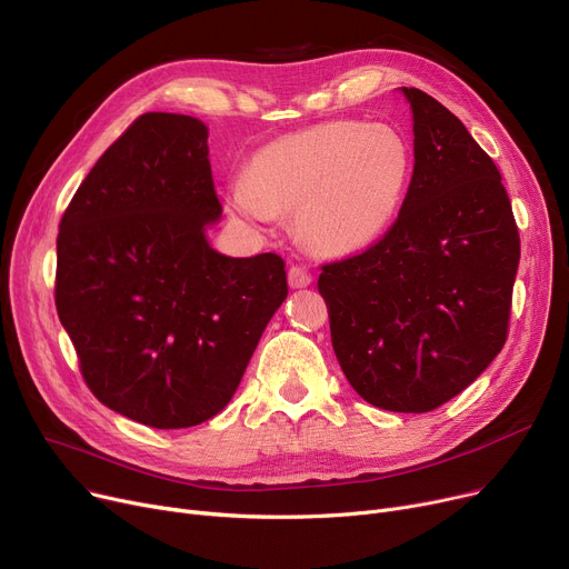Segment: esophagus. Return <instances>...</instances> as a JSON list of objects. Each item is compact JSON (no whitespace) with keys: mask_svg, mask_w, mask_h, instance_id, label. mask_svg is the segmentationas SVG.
<instances>
[{"mask_svg":"<svg viewBox=\"0 0 569 569\" xmlns=\"http://www.w3.org/2000/svg\"><path fill=\"white\" fill-rule=\"evenodd\" d=\"M310 282H312V276L308 273L306 268H301V266H291L289 268V287L291 289H303Z\"/></svg>","mask_w":569,"mask_h":569,"instance_id":"obj_1","label":"esophagus"}]
</instances>
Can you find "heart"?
<instances>
[{"label": "heart", "instance_id": "b5f03b06", "mask_svg": "<svg viewBox=\"0 0 569 569\" xmlns=\"http://www.w3.org/2000/svg\"><path fill=\"white\" fill-rule=\"evenodd\" d=\"M412 173V152L389 124L333 120L270 141L229 187L236 220L266 224L296 212V231L323 257L370 248L393 224Z\"/></svg>", "mask_w": 569, "mask_h": 569}]
</instances>
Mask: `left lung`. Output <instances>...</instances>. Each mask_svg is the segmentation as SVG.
Instances as JSON below:
<instances>
[{
    "mask_svg": "<svg viewBox=\"0 0 569 569\" xmlns=\"http://www.w3.org/2000/svg\"><path fill=\"white\" fill-rule=\"evenodd\" d=\"M415 173L398 220L319 276L338 363L389 412H430L489 368L507 340L521 246L493 159L451 111L400 88Z\"/></svg>",
    "mask_w": 569,
    "mask_h": 569,
    "instance_id": "8db88e82",
    "label": "left lung"
}]
</instances>
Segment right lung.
Here are the masks:
<instances>
[{"label":"right lung","mask_w":569,"mask_h":569,"mask_svg":"<svg viewBox=\"0 0 569 569\" xmlns=\"http://www.w3.org/2000/svg\"><path fill=\"white\" fill-rule=\"evenodd\" d=\"M220 218L208 127L178 113L133 122L62 214L58 315L90 391L131 421L222 412L287 299L282 257L210 248Z\"/></svg>","instance_id":"1"}]
</instances>
